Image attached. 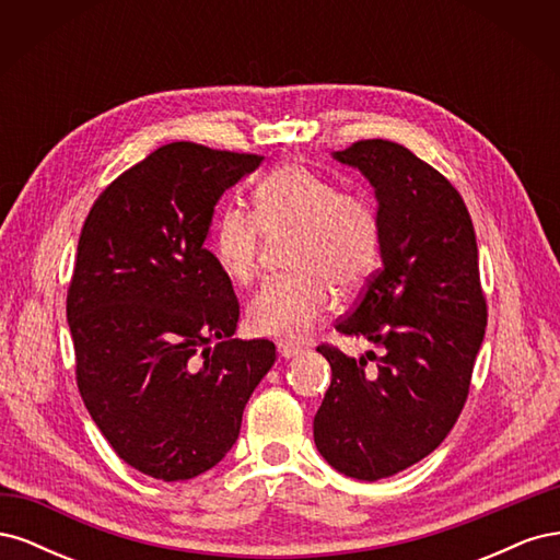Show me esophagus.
I'll return each instance as SVG.
<instances>
[{
  "label": "esophagus",
  "mask_w": 560,
  "mask_h": 560,
  "mask_svg": "<svg viewBox=\"0 0 560 560\" xmlns=\"http://www.w3.org/2000/svg\"><path fill=\"white\" fill-rule=\"evenodd\" d=\"M301 346H296V343H290V341H280L278 343V352H280V358H284V360H292V358H296V354H301Z\"/></svg>",
  "instance_id": "1"
}]
</instances>
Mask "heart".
<instances>
[{
	"instance_id": "1",
	"label": "heart",
	"mask_w": 560,
	"mask_h": 560,
	"mask_svg": "<svg viewBox=\"0 0 560 560\" xmlns=\"http://www.w3.org/2000/svg\"><path fill=\"white\" fill-rule=\"evenodd\" d=\"M254 214L238 206L219 210L210 249L233 282L257 276L264 235L296 233L290 278H276L247 303V327L259 336L296 341L334 303L374 273L381 257V217L366 194L338 184L303 163H284L254 186Z\"/></svg>"
}]
</instances>
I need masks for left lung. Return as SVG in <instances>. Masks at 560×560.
Returning a JSON list of instances; mask_svg holds the SVG:
<instances>
[{"label":"left lung","instance_id":"1","mask_svg":"<svg viewBox=\"0 0 560 560\" xmlns=\"http://www.w3.org/2000/svg\"><path fill=\"white\" fill-rule=\"evenodd\" d=\"M331 156L374 186L383 261L336 331L378 354L317 348L331 385L313 436L334 469L378 481L430 455L463 411L488 317L479 249L463 196L406 147L362 140Z\"/></svg>","mask_w":560,"mask_h":560}]
</instances>
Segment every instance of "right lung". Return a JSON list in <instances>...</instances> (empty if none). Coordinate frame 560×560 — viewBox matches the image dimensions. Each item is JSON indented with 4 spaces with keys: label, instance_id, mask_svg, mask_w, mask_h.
<instances>
[{
    "label": "right lung",
    "instance_id": "1",
    "mask_svg": "<svg viewBox=\"0 0 560 560\" xmlns=\"http://www.w3.org/2000/svg\"><path fill=\"white\" fill-rule=\"evenodd\" d=\"M264 156L194 142L159 147L100 194L67 292L77 385L116 455L186 481L241 434L276 362L268 338H233L241 306L206 249L217 200Z\"/></svg>",
    "mask_w": 560,
    "mask_h": 560
}]
</instances>
